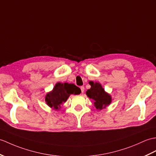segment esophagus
I'll return each instance as SVG.
<instances>
[{
  "label": "esophagus",
  "instance_id": "34e87169",
  "mask_svg": "<svg viewBox=\"0 0 156 156\" xmlns=\"http://www.w3.org/2000/svg\"><path fill=\"white\" fill-rule=\"evenodd\" d=\"M80 89H81V92H82V94L84 93V90H85L84 87V86H81V87H80Z\"/></svg>",
  "mask_w": 156,
  "mask_h": 156
}]
</instances>
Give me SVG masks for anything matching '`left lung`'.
<instances>
[{
	"instance_id": "8db88e82",
	"label": "left lung",
	"mask_w": 156,
	"mask_h": 156,
	"mask_svg": "<svg viewBox=\"0 0 156 156\" xmlns=\"http://www.w3.org/2000/svg\"><path fill=\"white\" fill-rule=\"evenodd\" d=\"M89 84L91 86V88L87 90L86 94L93 100V104L96 109L101 110L109 106L112 102V96L105 91L101 84L90 81Z\"/></svg>"
}]
</instances>
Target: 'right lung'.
<instances>
[{
  "label": "right lung",
  "instance_id": "obj_1",
  "mask_svg": "<svg viewBox=\"0 0 156 156\" xmlns=\"http://www.w3.org/2000/svg\"><path fill=\"white\" fill-rule=\"evenodd\" d=\"M80 93V89L74 84L57 82L51 91L46 94L45 102L50 108L59 110L61 105L66 102L71 94L77 95Z\"/></svg>",
  "mask_w": 156,
  "mask_h": 156
}]
</instances>
